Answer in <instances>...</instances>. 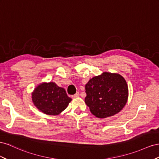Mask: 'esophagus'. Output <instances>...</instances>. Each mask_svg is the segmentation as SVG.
Wrapping results in <instances>:
<instances>
[{
	"label": "esophagus",
	"mask_w": 159,
	"mask_h": 159,
	"mask_svg": "<svg viewBox=\"0 0 159 159\" xmlns=\"http://www.w3.org/2000/svg\"><path fill=\"white\" fill-rule=\"evenodd\" d=\"M79 93H76L75 94L72 95V98H77V97H79Z\"/></svg>",
	"instance_id": "obj_1"
}]
</instances>
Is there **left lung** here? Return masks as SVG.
I'll list each match as a JSON object with an SVG mask.
<instances>
[{"instance_id": "obj_1", "label": "left lung", "mask_w": 159, "mask_h": 159, "mask_svg": "<svg viewBox=\"0 0 159 159\" xmlns=\"http://www.w3.org/2000/svg\"><path fill=\"white\" fill-rule=\"evenodd\" d=\"M85 103L93 115L107 118L119 112L125 106L129 96L128 86L119 74L103 72L94 76L85 85Z\"/></svg>"}]
</instances>
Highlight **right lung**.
I'll use <instances>...</instances> for the list:
<instances>
[{
	"label": "right lung",
	"mask_w": 159,
	"mask_h": 159,
	"mask_svg": "<svg viewBox=\"0 0 159 159\" xmlns=\"http://www.w3.org/2000/svg\"><path fill=\"white\" fill-rule=\"evenodd\" d=\"M34 105L41 112L48 115H57L66 109L71 101L65 90L54 83L39 85L32 94Z\"/></svg>",
	"instance_id": "right-lung-1"
}]
</instances>
